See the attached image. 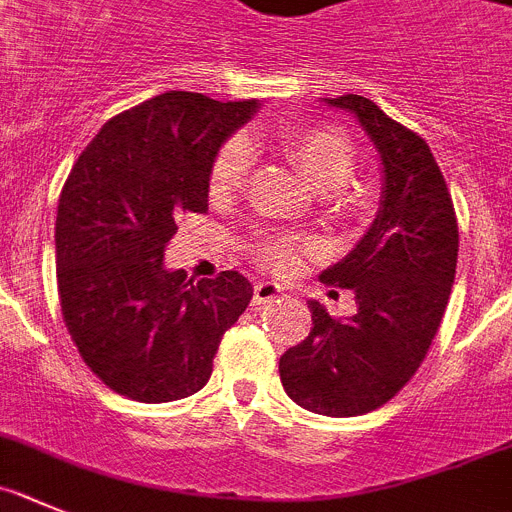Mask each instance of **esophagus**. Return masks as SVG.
<instances>
[{
    "instance_id": "esophagus-1",
    "label": "esophagus",
    "mask_w": 512,
    "mask_h": 512,
    "mask_svg": "<svg viewBox=\"0 0 512 512\" xmlns=\"http://www.w3.org/2000/svg\"><path fill=\"white\" fill-rule=\"evenodd\" d=\"M280 296V285L275 283H257L255 296H252V306H265V303L275 301Z\"/></svg>"
}]
</instances>
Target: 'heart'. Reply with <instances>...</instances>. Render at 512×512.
Here are the masks:
<instances>
[{
  "label": "heart",
  "mask_w": 512,
  "mask_h": 512,
  "mask_svg": "<svg viewBox=\"0 0 512 512\" xmlns=\"http://www.w3.org/2000/svg\"><path fill=\"white\" fill-rule=\"evenodd\" d=\"M283 153L298 168L308 186L319 193H331L336 199H344L354 173V147L342 132L311 127L283 135ZM250 147L242 140H229L214 158L209 176V191L214 199H232L247 183L250 173ZM316 245L290 234H267L252 245V255L265 270L273 273H290L303 262V257L313 255Z\"/></svg>",
  "instance_id": "heart-1"
}]
</instances>
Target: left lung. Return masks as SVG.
Masks as SVG:
<instances>
[{
    "mask_svg": "<svg viewBox=\"0 0 512 512\" xmlns=\"http://www.w3.org/2000/svg\"><path fill=\"white\" fill-rule=\"evenodd\" d=\"M354 114L382 165L375 222L321 283L352 288L357 313L331 319L311 301V331L280 357L293 403L347 418L388 403L416 375L434 342L457 273L459 229L451 193L421 135L357 94L326 99Z\"/></svg>",
    "mask_w": 512,
    "mask_h": 512,
    "instance_id": "left-lung-1",
    "label": "left lung"
}]
</instances>
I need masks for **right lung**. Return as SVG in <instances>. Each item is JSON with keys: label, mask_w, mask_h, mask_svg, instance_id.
<instances>
[{"label": "right lung", "mask_w": 512, "mask_h": 512, "mask_svg": "<svg viewBox=\"0 0 512 512\" xmlns=\"http://www.w3.org/2000/svg\"><path fill=\"white\" fill-rule=\"evenodd\" d=\"M257 101L168 91L109 119L61 191L55 275L63 321L89 370L140 403L199 393L224 331L252 285L237 270L214 280L165 270L181 214L209 209L219 147Z\"/></svg>", "instance_id": "1"}]
</instances>
